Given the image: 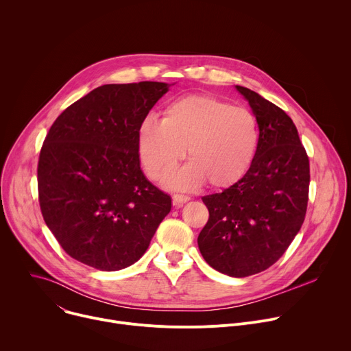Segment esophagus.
Masks as SVG:
<instances>
[{"label": "esophagus", "instance_id": "obj_1", "mask_svg": "<svg viewBox=\"0 0 351 351\" xmlns=\"http://www.w3.org/2000/svg\"><path fill=\"white\" fill-rule=\"evenodd\" d=\"M189 199H190V197L189 195H183V194H173V197H172V202H173L175 207H180L182 204L187 203Z\"/></svg>", "mask_w": 351, "mask_h": 351}]
</instances>
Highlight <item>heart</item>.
I'll return each mask as SVG.
<instances>
[{"label":"heart","mask_w":351,"mask_h":351,"mask_svg":"<svg viewBox=\"0 0 351 351\" xmlns=\"http://www.w3.org/2000/svg\"><path fill=\"white\" fill-rule=\"evenodd\" d=\"M260 138L253 111L210 95H187L171 103L162 119L147 117L140 123L137 149L149 178L165 174L167 189L189 191L206 182L228 187L240 180L256 160ZM184 147L189 162L170 171Z\"/></svg>","instance_id":"b5f03b06"}]
</instances>
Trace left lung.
Segmentation results:
<instances>
[{
    "label": "left lung",
    "mask_w": 351,
    "mask_h": 351,
    "mask_svg": "<svg viewBox=\"0 0 351 351\" xmlns=\"http://www.w3.org/2000/svg\"><path fill=\"white\" fill-rule=\"evenodd\" d=\"M260 123V147L248 172L221 193L203 197L210 211L197 243L221 274L244 278L265 271L302 228L308 203L310 162L290 117L243 86Z\"/></svg>",
    "instance_id": "8db88e82"
}]
</instances>
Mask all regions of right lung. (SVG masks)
Instances as JSON below:
<instances>
[{"mask_svg": "<svg viewBox=\"0 0 351 351\" xmlns=\"http://www.w3.org/2000/svg\"><path fill=\"white\" fill-rule=\"evenodd\" d=\"M171 84H104L49 128L37 182L43 218L65 253L99 271L141 258L172 199L141 168L137 132Z\"/></svg>", "mask_w": 351, "mask_h": 351, "instance_id": "right-lung-1", "label": "right lung"}]
</instances>
